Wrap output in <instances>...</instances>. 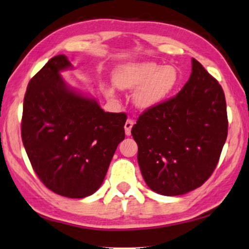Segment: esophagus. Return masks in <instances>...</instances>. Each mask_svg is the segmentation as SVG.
Here are the masks:
<instances>
[{"label": "esophagus", "mask_w": 249, "mask_h": 249, "mask_svg": "<svg viewBox=\"0 0 249 249\" xmlns=\"http://www.w3.org/2000/svg\"><path fill=\"white\" fill-rule=\"evenodd\" d=\"M133 125H134V122L132 120H127L126 121V123L124 125V128H125V134L126 135H131V129L133 127Z\"/></svg>", "instance_id": "esophagus-1"}]
</instances>
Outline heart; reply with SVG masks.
Segmentation results:
<instances>
[{
  "label": "heart",
  "mask_w": 249,
  "mask_h": 249,
  "mask_svg": "<svg viewBox=\"0 0 249 249\" xmlns=\"http://www.w3.org/2000/svg\"><path fill=\"white\" fill-rule=\"evenodd\" d=\"M114 81L120 89L139 88L133 96L134 104L148 109L173 92L178 82V71L175 66H161L153 62L132 63L117 70ZM107 94L113 97V89H108Z\"/></svg>",
  "instance_id": "heart-1"
}]
</instances>
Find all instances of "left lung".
I'll list each match as a JSON object with an SVG mask.
<instances>
[{
  "label": "left lung",
  "instance_id": "obj_1",
  "mask_svg": "<svg viewBox=\"0 0 249 249\" xmlns=\"http://www.w3.org/2000/svg\"><path fill=\"white\" fill-rule=\"evenodd\" d=\"M132 135L142 176L153 192L176 196L202 186L215 169L228 135L221 86L192 58L184 88L143 111Z\"/></svg>",
  "mask_w": 249,
  "mask_h": 249
}]
</instances>
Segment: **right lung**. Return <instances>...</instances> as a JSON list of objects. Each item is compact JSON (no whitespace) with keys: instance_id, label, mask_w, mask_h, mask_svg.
Instances as JSON below:
<instances>
[{"instance_id":"1","label":"right lung","mask_w":249,"mask_h":249,"mask_svg":"<svg viewBox=\"0 0 249 249\" xmlns=\"http://www.w3.org/2000/svg\"><path fill=\"white\" fill-rule=\"evenodd\" d=\"M72 69L54 56L28 83L21 138L35 173L48 190L70 198L93 194L103 184L126 114L106 113L93 98L73 90L61 71Z\"/></svg>"}]
</instances>
